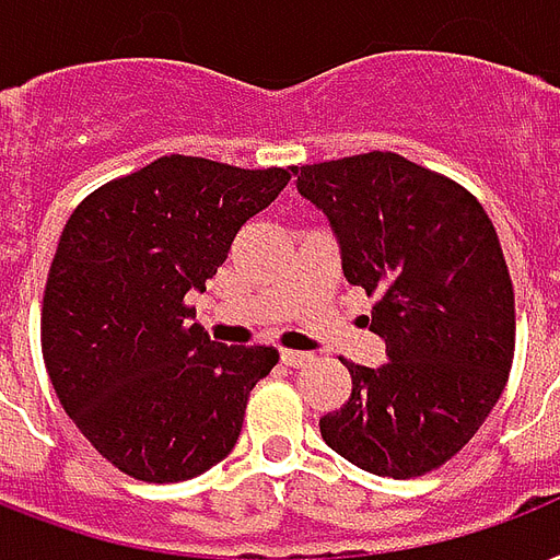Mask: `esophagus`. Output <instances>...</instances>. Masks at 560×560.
<instances>
[{"mask_svg":"<svg viewBox=\"0 0 560 560\" xmlns=\"http://www.w3.org/2000/svg\"><path fill=\"white\" fill-rule=\"evenodd\" d=\"M280 362L289 368H301L310 362V353H298V350H280Z\"/></svg>","mask_w":560,"mask_h":560,"instance_id":"esophagus-1","label":"esophagus"}]
</instances>
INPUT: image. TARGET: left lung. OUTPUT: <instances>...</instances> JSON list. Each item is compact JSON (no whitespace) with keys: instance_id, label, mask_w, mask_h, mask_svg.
I'll return each mask as SVG.
<instances>
[{"instance_id":"1","label":"left lung","mask_w":560,"mask_h":560,"mask_svg":"<svg viewBox=\"0 0 560 560\" xmlns=\"http://www.w3.org/2000/svg\"><path fill=\"white\" fill-rule=\"evenodd\" d=\"M336 231L348 283L376 298L388 362H345L350 400L320 438L368 474L411 479L456 456L509 383L514 285L488 212L465 186L394 151L292 166Z\"/></svg>"}]
</instances>
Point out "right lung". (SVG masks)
Instances as JSON below:
<instances>
[{
  "mask_svg": "<svg viewBox=\"0 0 560 560\" xmlns=\"http://www.w3.org/2000/svg\"><path fill=\"white\" fill-rule=\"evenodd\" d=\"M289 168L168 154L98 186L69 215L40 312L60 406L110 465L184 482L228 458L275 348L210 341L186 306Z\"/></svg>",
  "mask_w": 560,
  "mask_h": 560,
  "instance_id": "1",
  "label": "right lung"
}]
</instances>
